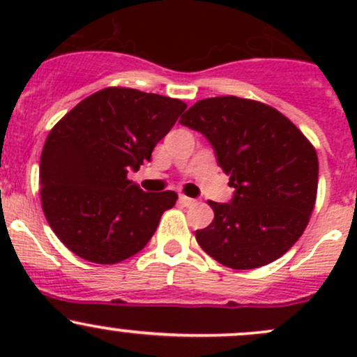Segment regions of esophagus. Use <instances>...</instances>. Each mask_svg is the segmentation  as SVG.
Listing matches in <instances>:
<instances>
[{
  "instance_id": "obj_1",
  "label": "esophagus",
  "mask_w": 357,
  "mask_h": 357,
  "mask_svg": "<svg viewBox=\"0 0 357 357\" xmlns=\"http://www.w3.org/2000/svg\"><path fill=\"white\" fill-rule=\"evenodd\" d=\"M179 203L184 204V206H192V204L196 203V199H192V198H188V196L181 195V196H179Z\"/></svg>"
}]
</instances>
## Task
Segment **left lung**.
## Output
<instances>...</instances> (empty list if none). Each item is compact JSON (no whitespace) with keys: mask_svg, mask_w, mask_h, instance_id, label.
Returning a JSON list of instances; mask_svg holds the SVG:
<instances>
[{"mask_svg":"<svg viewBox=\"0 0 357 357\" xmlns=\"http://www.w3.org/2000/svg\"><path fill=\"white\" fill-rule=\"evenodd\" d=\"M202 132L230 176V203L208 204L210 227L196 231L208 255L233 270L258 268L301 238L317 198L315 147L290 119L235 96L196 102L179 119Z\"/></svg>","mask_w":357,"mask_h":357,"instance_id":"1","label":"left lung"}]
</instances>
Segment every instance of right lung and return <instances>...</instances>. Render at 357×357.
<instances>
[{"instance_id":"1","label":"right lung","mask_w":357,"mask_h":357,"mask_svg":"<svg viewBox=\"0 0 357 357\" xmlns=\"http://www.w3.org/2000/svg\"><path fill=\"white\" fill-rule=\"evenodd\" d=\"M184 109L179 99L107 87L53 126L40 158V198L48 225L70 252L112 265L146 247L178 195L142 191L127 171L151 161Z\"/></svg>"}]
</instances>
